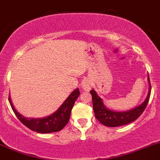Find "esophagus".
Wrapping results in <instances>:
<instances>
[{"label": "esophagus", "mask_w": 160, "mask_h": 160, "mask_svg": "<svg viewBox=\"0 0 160 160\" xmlns=\"http://www.w3.org/2000/svg\"><path fill=\"white\" fill-rule=\"evenodd\" d=\"M92 82H91L90 80H87L83 82L82 87H83V89L85 91V92H88V91H90L91 88H92Z\"/></svg>", "instance_id": "1"}]
</instances>
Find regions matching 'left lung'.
I'll list each match as a JSON object with an SVG mask.
<instances>
[{
    "instance_id": "obj_1",
    "label": "left lung",
    "mask_w": 160,
    "mask_h": 160,
    "mask_svg": "<svg viewBox=\"0 0 160 160\" xmlns=\"http://www.w3.org/2000/svg\"><path fill=\"white\" fill-rule=\"evenodd\" d=\"M148 83H149V90L146 99L143 103L137 107L130 110L124 111V112H116L108 108L103 103V100L98 96L94 89L90 91V93L92 97L93 110L95 112V116L96 119L102 123L107 127H119L122 125L128 124L132 122L135 121L137 118L139 117L148 105L149 98L151 95V83L149 76L148 77Z\"/></svg>"
}]
</instances>
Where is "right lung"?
<instances>
[{
	"mask_svg": "<svg viewBox=\"0 0 160 160\" xmlns=\"http://www.w3.org/2000/svg\"><path fill=\"white\" fill-rule=\"evenodd\" d=\"M79 96V88L75 89L55 112L43 118L24 117L16 110L10 96L8 97V100L15 115L24 126L38 133H51L62 130L68 123L71 111Z\"/></svg>",
	"mask_w": 160,
	"mask_h": 160,
	"instance_id": "obj_1",
	"label": "right lung"
}]
</instances>
